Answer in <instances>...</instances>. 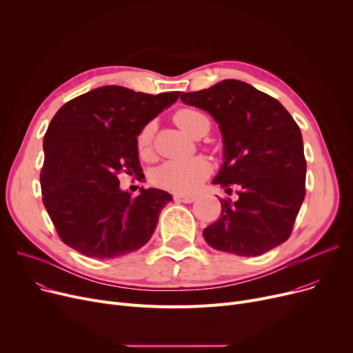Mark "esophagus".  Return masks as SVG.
Instances as JSON below:
<instances>
[{
	"label": "esophagus",
	"instance_id": "34e87169",
	"mask_svg": "<svg viewBox=\"0 0 353 353\" xmlns=\"http://www.w3.org/2000/svg\"><path fill=\"white\" fill-rule=\"evenodd\" d=\"M194 199H196L194 196H181V194L174 196V201L177 203H193Z\"/></svg>",
	"mask_w": 353,
	"mask_h": 353
}]
</instances>
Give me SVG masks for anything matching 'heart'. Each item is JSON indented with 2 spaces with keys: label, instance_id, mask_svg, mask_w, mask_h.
<instances>
[{
  "label": "heart",
  "instance_id": "heart-1",
  "mask_svg": "<svg viewBox=\"0 0 353 353\" xmlns=\"http://www.w3.org/2000/svg\"><path fill=\"white\" fill-rule=\"evenodd\" d=\"M176 123L190 136L199 134L201 130L209 132L210 121L206 114L194 108H180L174 114ZM156 133V123H147L137 134V152L143 157L152 154ZM212 173V164L208 159L196 156L192 159H173L160 164L153 173V181L159 188L180 194L193 193L203 180Z\"/></svg>",
  "mask_w": 353,
  "mask_h": 353
}]
</instances>
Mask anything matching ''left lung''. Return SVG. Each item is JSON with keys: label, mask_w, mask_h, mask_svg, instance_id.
<instances>
[{"label": "left lung", "mask_w": 353, "mask_h": 353, "mask_svg": "<svg viewBox=\"0 0 353 353\" xmlns=\"http://www.w3.org/2000/svg\"><path fill=\"white\" fill-rule=\"evenodd\" d=\"M180 99L219 123L225 163L214 183L228 194L230 186L239 189L236 201L220 199V217L203 230L206 242L237 256H259L286 242L306 193L302 133L289 111L239 80Z\"/></svg>", "instance_id": "8db88e82"}]
</instances>
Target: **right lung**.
Returning <instances> with one entry per match:
<instances>
[{
	"label": "right lung",
	"mask_w": 353,
	"mask_h": 353,
	"mask_svg": "<svg viewBox=\"0 0 353 353\" xmlns=\"http://www.w3.org/2000/svg\"><path fill=\"white\" fill-rule=\"evenodd\" d=\"M180 91L145 94L104 85L65 103L44 136L43 203L63 242L88 257L132 253L150 240L172 194L120 190L119 174L141 176L136 139Z\"/></svg>",
	"instance_id": "right-lung-1"
}]
</instances>
